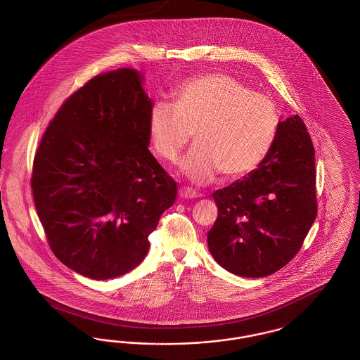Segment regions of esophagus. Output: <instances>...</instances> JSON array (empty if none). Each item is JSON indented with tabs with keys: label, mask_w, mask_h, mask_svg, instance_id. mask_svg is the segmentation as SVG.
I'll list each match as a JSON object with an SVG mask.
<instances>
[{
	"label": "esophagus",
	"mask_w": 360,
	"mask_h": 360,
	"mask_svg": "<svg viewBox=\"0 0 360 360\" xmlns=\"http://www.w3.org/2000/svg\"><path fill=\"white\" fill-rule=\"evenodd\" d=\"M179 195H181L182 198H195V197H198V194L190 188H179Z\"/></svg>",
	"instance_id": "34e87169"
}]
</instances>
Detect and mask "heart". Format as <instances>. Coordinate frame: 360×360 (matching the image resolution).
I'll return each mask as SVG.
<instances>
[{
	"label": "heart",
	"instance_id": "obj_1",
	"mask_svg": "<svg viewBox=\"0 0 360 360\" xmlns=\"http://www.w3.org/2000/svg\"><path fill=\"white\" fill-rule=\"evenodd\" d=\"M278 125L273 98L225 72L188 78L174 103L158 101L148 115L150 139L162 159L175 160L194 134L195 147L182 170L198 184L217 172L233 181L257 170L273 148Z\"/></svg>",
	"mask_w": 360,
	"mask_h": 360
}]
</instances>
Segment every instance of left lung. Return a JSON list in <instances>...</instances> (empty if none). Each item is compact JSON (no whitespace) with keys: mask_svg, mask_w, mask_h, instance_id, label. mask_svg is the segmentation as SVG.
I'll return each mask as SVG.
<instances>
[{"mask_svg":"<svg viewBox=\"0 0 360 360\" xmlns=\"http://www.w3.org/2000/svg\"><path fill=\"white\" fill-rule=\"evenodd\" d=\"M217 220L207 232L214 260L232 274H274L301 250L317 216L314 147L298 115L279 121L257 170L213 193Z\"/></svg>","mask_w":360,"mask_h":360,"instance_id":"obj_1","label":"left lung"}]
</instances>
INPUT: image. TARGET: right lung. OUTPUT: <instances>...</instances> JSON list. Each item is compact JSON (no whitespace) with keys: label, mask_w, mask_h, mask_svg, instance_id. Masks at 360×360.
<instances>
[{"label":"right lung","mask_w":360,"mask_h":360,"mask_svg":"<svg viewBox=\"0 0 360 360\" xmlns=\"http://www.w3.org/2000/svg\"><path fill=\"white\" fill-rule=\"evenodd\" d=\"M153 101L141 75L94 77L62 103L34 155L31 188L53 255L91 279L144 259L176 182L148 151Z\"/></svg>","instance_id":"add662e5"}]
</instances>
